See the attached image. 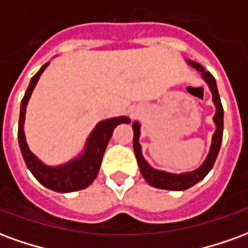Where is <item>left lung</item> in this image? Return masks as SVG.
Listing matches in <instances>:
<instances>
[{
  "label": "left lung",
  "instance_id": "1",
  "mask_svg": "<svg viewBox=\"0 0 248 248\" xmlns=\"http://www.w3.org/2000/svg\"><path fill=\"white\" fill-rule=\"evenodd\" d=\"M188 65L195 67L198 71L202 73V77L204 81L207 82L210 90L213 93V102L217 108V113L214 115V122L217 126V130L213 135V142H211V149L208 153L206 161L203 162L202 166L190 172H183V174H170V172L161 171V170H155L145 161V158L142 156V149L140 145V124L138 122L133 124V130H134V138H133V146H134V153L137 156V162L138 166L142 172V175L146 179V182L150 186L156 187V188H163V190H171V191H182L187 190L199 181H202L203 178L207 175L210 170L213 169L215 159L218 156L219 149H220V143H222V138H223V108H222V102L219 98L218 87H217V82L213 74L210 71L204 70L202 65H199L194 61H187Z\"/></svg>",
  "mask_w": 248,
  "mask_h": 248
}]
</instances>
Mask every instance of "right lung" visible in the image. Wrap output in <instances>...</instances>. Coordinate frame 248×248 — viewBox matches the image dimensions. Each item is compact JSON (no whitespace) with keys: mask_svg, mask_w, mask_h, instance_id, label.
Instances as JSON below:
<instances>
[{"mask_svg":"<svg viewBox=\"0 0 248 248\" xmlns=\"http://www.w3.org/2000/svg\"><path fill=\"white\" fill-rule=\"evenodd\" d=\"M47 65H49V62H46L45 65L37 71V74L31 78L29 87L25 93L24 98H22L18 122L19 147H21V153H22L26 166L38 182L57 192L78 191V190L90 186L93 181L97 178L99 167H101V162H102L103 153L106 150V146H108V140L113 135L114 129L119 124H129L130 119L127 117H117V118H110L99 122L95 126V129L92 131V134L89 135L86 149L83 151V154H81L76 159L62 165V166H46L45 163H42L29 150V146L25 140L24 122L26 105L29 102L33 89L40 79V76L42 74V71L47 67Z\"/></svg>","mask_w":248,"mask_h":248,"instance_id":"right-lung-1","label":"right lung"}]
</instances>
